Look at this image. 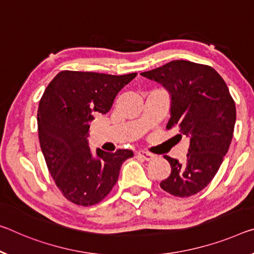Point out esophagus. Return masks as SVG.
I'll return each mask as SVG.
<instances>
[{
    "label": "esophagus",
    "mask_w": 254,
    "mask_h": 254,
    "mask_svg": "<svg viewBox=\"0 0 254 254\" xmlns=\"http://www.w3.org/2000/svg\"><path fill=\"white\" fill-rule=\"evenodd\" d=\"M138 156L140 157V158H142L143 160H151V159L155 158V155L150 154V152L143 151V150L138 151Z\"/></svg>",
    "instance_id": "obj_1"
}]
</instances>
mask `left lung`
I'll return each instance as SVG.
<instances>
[{"label":"left lung","instance_id":"left-lung-1","mask_svg":"<svg viewBox=\"0 0 254 254\" xmlns=\"http://www.w3.org/2000/svg\"><path fill=\"white\" fill-rule=\"evenodd\" d=\"M141 75L163 84L170 92L171 119L166 127L178 126L190 139L184 163L164 156L172 172L160 188L180 198L196 194L218 172L233 138L236 108L227 84L211 66L184 60Z\"/></svg>","mask_w":254,"mask_h":254}]
</instances>
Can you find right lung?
<instances>
[{"instance_id": "obj_1", "label": "right lung", "mask_w": 254, "mask_h": 254, "mask_svg": "<svg viewBox=\"0 0 254 254\" xmlns=\"http://www.w3.org/2000/svg\"><path fill=\"white\" fill-rule=\"evenodd\" d=\"M135 75L61 71L44 91L37 112L40 148L56 187L71 202H100L118 182L123 162L133 156L127 149H97L92 155L87 138L94 116L106 114Z\"/></svg>"}]
</instances>
